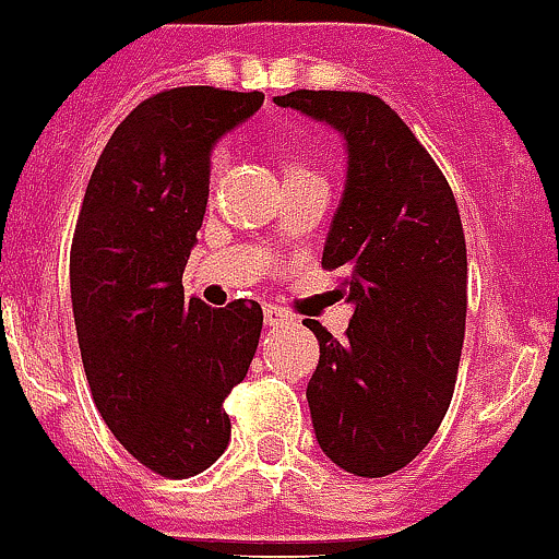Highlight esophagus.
I'll use <instances>...</instances> for the list:
<instances>
[{"mask_svg": "<svg viewBox=\"0 0 559 559\" xmlns=\"http://www.w3.org/2000/svg\"><path fill=\"white\" fill-rule=\"evenodd\" d=\"M263 316H265V324H269V328H280V324L290 322V316L285 313L283 308H276V305H265Z\"/></svg>", "mask_w": 559, "mask_h": 559, "instance_id": "obj_1", "label": "esophagus"}]
</instances>
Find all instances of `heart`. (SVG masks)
I'll use <instances>...</instances> for the list:
<instances>
[{
	"label": "heart",
	"instance_id": "b5f03b06",
	"mask_svg": "<svg viewBox=\"0 0 559 559\" xmlns=\"http://www.w3.org/2000/svg\"><path fill=\"white\" fill-rule=\"evenodd\" d=\"M283 156H285V167H288V173H308L302 167V162H299V156H294L290 151H283ZM218 167H221V156H215V159H212V173H218Z\"/></svg>",
	"mask_w": 559,
	"mask_h": 559
}]
</instances>
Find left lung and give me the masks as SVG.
<instances>
[{"mask_svg": "<svg viewBox=\"0 0 559 559\" xmlns=\"http://www.w3.org/2000/svg\"><path fill=\"white\" fill-rule=\"evenodd\" d=\"M276 106L328 122L347 185L322 265L355 305L347 338L319 322L308 406L341 471L380 478L431 442L451 406L467 316V249L445 176L394 108L364 92H290Z\"/></svg>", "mask_w": 559, "mask_h": 559, "instance_id": "1", "label": "left lung"}]
</instances>
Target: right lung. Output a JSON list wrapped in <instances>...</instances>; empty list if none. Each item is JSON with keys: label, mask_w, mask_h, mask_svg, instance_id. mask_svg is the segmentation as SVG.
<instances>
[{"label": "right lung", "mask_w": 559, "mask_h": 559, "mask_svg": "<svg viewBox=\"0 0 559 559\" xmlns=\"http://www.w3.org/2000/svg\"><path fill=\"white\" fill-rule=\"evenodd\" d=\"M263 92L167 88L103 147L78 215L69 288L95 406L120 445L167 478L199 476L229 445L224 400L254 358L263 310L185 299L215 142Z\"/></svg>", "instance_id": "add662e5"}]
</instances>
